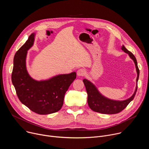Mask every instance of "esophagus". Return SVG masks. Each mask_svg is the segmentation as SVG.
<instances>
[{
    "instance_id": "1",
    "label": "esophagus",
    "mask_w": 149,
    "mask_h": 149,
    "mask_svg": "<svg viewBox=\"0 0 149 149\" xmlns=\"http://www.w3.org/2000/svg\"><path fill=\"white\" fill-rule=\"evenodd\" d=\"M77 75L78 76L82 77V76H84L85 74H86V70H85L83 68H81V69H79L77 71Z\"/></svg>"
}]
</instances>
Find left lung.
<instances>
[{
	"label": "left lung",
	"mask_w": 149,
	"mask_h": 149,
	"mask_svg": "<svg viewBox=\"0 0 149 149\" xmlns=\"http://www.w3.org/2000/svg\"><path fill=\"white\" fill-rule=\"evenodd\" d=\"M121 49L125 53L128 54L129 56L133 59L135 63L137 77L136 79V87L134 94L129 98L118 101L109 99L102 95L98 90L95 85L87 79H84L83 82L86 87V91L88 94L87 102L90 108L94 111L106 114H117L123 110L134 98L137 90V82L139 77V69L137 66V62L134 55L129 51L127 50L125 47L123 45Z\"/></svg>",
	"instance_id": "8db88e82"
}]
</instances>
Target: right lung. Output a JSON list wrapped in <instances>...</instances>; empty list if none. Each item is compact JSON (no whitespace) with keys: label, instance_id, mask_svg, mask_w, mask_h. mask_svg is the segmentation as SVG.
I'll return each instance as SVG.
<instances>
[{"label":"right lung","instance_id":"obj_1","mask_svg":"<svg viewBox=\"0 0 149 149\" xmlns=\"http://www.w3.org/2000/svg\"><path fill=\"white\" fill-rule=\"evenodd\" d=\"M35 35L32 33L15 55L12 82L21 102L37 114H49L62 107L65 94L76 78V72L58 75L46 80L33 79L27 71L26 59L28 51L33 45Z\"/></svg>","mask_w":149,"mask_h":149}]
</instances>
